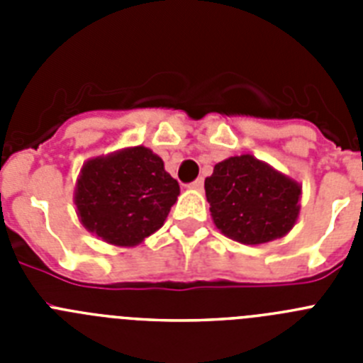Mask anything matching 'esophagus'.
<instances>
[{
	"label": "esophagus",
	"instance_id": "obj_1",
	"mask_svg": "<svg viewBox=\"0 0 363 363\" xmlns=\"http://www.w3.org/2000/svg\"><path fill=\"white\" fill-rule=\"evenodd\" d=\"M191 189H196V191H201L203 189V178H196L191 184Z\"/></svg>",
	"mask_w": 363,
	"mask_h": 363
}]
</instances>
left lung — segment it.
Here are the masks:
<instances>
[{
  "label": "left lung",
  "mask_w": 363,
  "mask_h": 363,
  "mask_svg": "<svg viewBox=\"0 0 363 363\" xmlns=\"http://www.w3.org/2000/svg\"><path fill=\"white\" fill-rule=\"evenodd\" d=\"M205 194L214 225L245 245L281 238L300 214V184L251 154L216 163Z\"/></svg>",
  "instance_id": "left-lung-1"
}]
</instances>
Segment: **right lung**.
<instances>
[{
    "instance_id": "add662e5",
    "label": "right lung",
    "mask_w": 363,
    "mask_h": 363,
    "mask_svg": "<svg viewBox=\"0 0 363 363\" xmlns=\"http://www.w3.org/2000/svg\"><path fill=\"white\" fill-rule=\"evenodd\" d=\"M179 185L158 154L143 145L92 158L74 191L78 218L111 245L134 247L160 229L178 200Z\"/></svg>"
}]
</instances>
